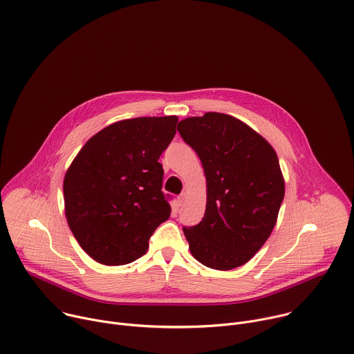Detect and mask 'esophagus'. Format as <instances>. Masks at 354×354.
<instances>
[{"label":"esophagus","mask_w":354,"mask_h":354,"mask_svg":"<svg viewBox=\"0 0 354 354\" xmlns=\"http://www.w3.org/2000/svg\"><path fill=\"white\" fill-rule=\"evenodd\" d=\"M178 206H182L183 205V201H185V193H182L179 197H178Z\"/></svg>","instance_id":"obj_1"}]
</instances>
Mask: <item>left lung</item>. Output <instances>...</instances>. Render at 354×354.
<instances>
[{
	"label": "left lung",
	"instance_id": "1",
	"mask_svg": "<svg viewBox=\"0 0 354 354\" xmlns=\"http://www.w3.org/2000/svg\"><path fill=\"white\" fill-rule=\"evenodd\" d=\"M206 175L205 217L183 227L190 254L216 270L249 262L270 236L284 197V178L273 147L230 115L207 112L179 122Z\"/></svg>",
	"mask_w": 354,
	"mask_h": 354
}]
</instances>
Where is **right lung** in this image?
<instances>
[{
	"label": "right lung",
	"instance_id": "add662e5",
	"mask_svg": "<svg viewBox=\"0 0 354 354\" xmlns=\"http://www.w3.org/2000/svg\"><path fill=\"white\" fill-rule=\"evenodd\" d=\"M178 116L116 122L91 137L68 167L64 209L71 232L96 262H134L171 216L162 193L161 154L176 133Z\"/></svg>",
	"mask_w": 354,
	"mask_h": 354
}]
</instances>
